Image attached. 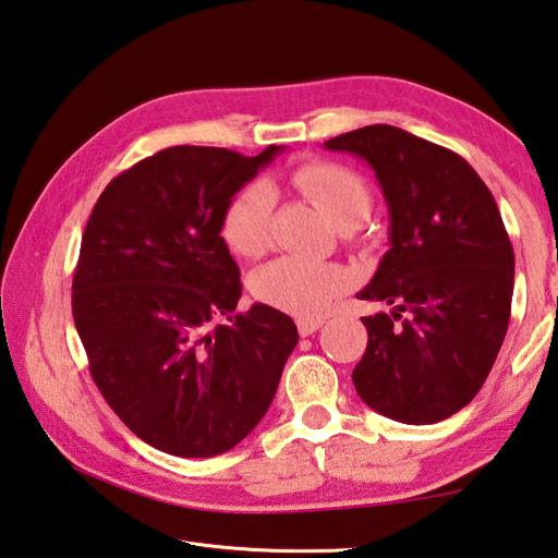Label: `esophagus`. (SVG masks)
<instances>
[{"label": "esophagus", "mask_w": 558, "mask_h": 558, "mask_svg": "<svg viewBox=\"0 0 558 558\" xmlns=\"http://www.w3.org/2000/svg\"><path fill=\"white\" fill-rule=\"evenodd\" d=\"M322 324H324V319H310V316H300L298 331H300V336H312Z\"/></svg>", "instance_id": "obj_1"}]
</instances>
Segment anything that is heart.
I'll list each match as a JSON object with an SVG mask.
<instances>
[{"instance_id": "obj_1", "label": "heart", "mask_w": 558, "mask_h": 558, "mask_svg": "<svg viewBox=\"0 0 558 558\" xmlns=\"http://www.w3.org/2000/svg\"><path fill=\"white\" fill-rule=\"evenodd\" d=\"M302 198L329 217L338 229H353L369 215L373 195L367 181L336 161H304L286 173ZM276 193L266 181L242 185L222 213V239L236 256L256 258L270 242V215ZM353 286V272L338 264L280 256L260 268L251 288L272 307L314 316L324 314Z\"/></svg>"}]
</instances>
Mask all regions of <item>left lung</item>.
Instances as JSON below:
<instances>
[{
  "instance_id": "8db88e82",
  "label": "left lung",
  "mask_w": 558,
  "mask_h": 558,
  "mask_svg": "<svg viewBox=\"0 0 558 558\" xmlns=\"http://www.w3.org/2000/svg\"><path fill=\"white\" fill-rule=\"evenodd\" d=\"M326 147L365 159L389 207V251L357 298L395 312L363 316L357 395L401 423L450 418L484 387L510 322L515 254L494 195L457 151L395 125Z\"/></svg>"
}]
</instances>
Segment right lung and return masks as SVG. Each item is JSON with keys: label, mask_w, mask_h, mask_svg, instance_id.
<instances>
[{"label": "right lung", "mask_w": 558, "mask_h": 558, "mask_svg": "<svg viewBox=\"0 0 558 558\" xmlns=\"http://www.w3.org/2000/svg\"><path fill=\"white\" fill-rule=\"evenodd\" d=\"M280 149H161L118 173L86 222L76 333L108 407L161 452L215 457L242 442L298 345L288 314L234 312L242 280L220 234L227 203Z\"/></svg>", "instance_id": "right-lung-1"}]
</instances>
